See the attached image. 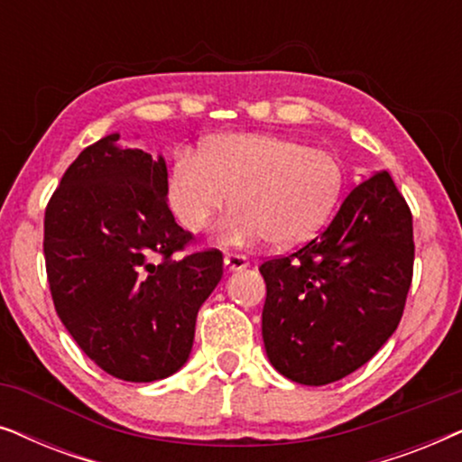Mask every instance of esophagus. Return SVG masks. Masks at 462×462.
I'll list each match as a JSON object with an SVG mask.
<instances>
[{"mask_svg":"<svg viewBox=\"0 0 462 462\" xmlns=\"http://www.w3.org/2000/svg\"><path fill=\"white\" fill-rule=\"evenodd\" d=\"M248 258H245L244 254H226L225 256V267L226 271H242L248 267Z\"/></svg>","mask_w":462,"mask_h":462,"instance_id":"esophagus-1","label":"esophagus"}]
</instances>
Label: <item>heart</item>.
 <instances>
[{"label":"heart","mask_w":462,"mask_h":462,"mask_svg":"<svg viewBox=\"0 0 462 462\" xmlns=\"http://www.w3.org/2000/svg\"><path fill=\"white\" fill-rule=\"evenodd\" d=\"M345 168L330 151L275 134H225L199 153L182 151L170 170L168 198L187 231H201L229 204L217 226L226 245H296L332 217Z\"/></svg>","instance_id":"b5f03b06"}]
</instances>
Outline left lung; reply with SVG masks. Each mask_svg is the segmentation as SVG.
Wrapping results in <instances>:
<instances>
[{
    "instance_id": "1",
    "label": "left lung",
    "mask_w": 462,
    "mask_h": 462,
    "mask_svg": "<svg viewBox=\"0 0 462 462\" xmlns=\"http://www.w3.org/2000/svg\"><path fill=\"white\" fill-rule=\"evenodd\" d=\"M412 214L389 172L353 189L332 223L294 254L264 261V351L290 381L319 387L376 356L412 282Z\"/></svg>"
}]
</instances>
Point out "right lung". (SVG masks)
<instances>
[{
  "label": "right lung",
  "instance_id": "add662e5",
  "mask_svg": "<svg viewBox=\"0 0 462 462\" xmlns=\"http://www.w3.org/2000/svg\"><path fill=\"white\" fill-rule=\"evenodd\" d=\"M117 141L100 138L67 168L46 208L43 254L79 349L106 374L151 383L187 364L223 254H180L193 237L168 208L166 160Z\"/></svg>",
  "mask_w": 462,
  "mask_h": 462
}]
</instances>
